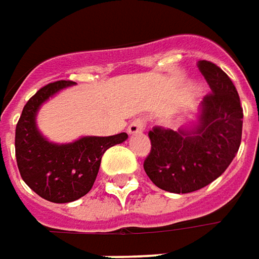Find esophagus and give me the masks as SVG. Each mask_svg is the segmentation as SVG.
<instances>
[{
    "label": "esophagus",
    "mask_w": 259,
    "mask_h": 259,
    "mask_svg": "<svg viewBox=\"0 0 259 259\" xmlns=\"http://www.w3.org/2000/svg\"><path fill=\"white\" fill-rule=\"evenodd\" d=\"M145 130V119L144 118H137L128 125V134L135 135V134H141Z\"/></svg>",
    "instance_id": "esophagus-1"
}]
</instances>
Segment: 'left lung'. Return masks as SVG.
<instances>
[{"label": "left lung", "mask_w": 259, "mask_h": 259, "mask_svg": "<svg viewBox=\"0 0 259 259\" xmlns=\"http://www.w3.org/2000/svg\"><path fill=\"white\" fill-rule=\"evenodd\" d=\"M212 93L199 104L191 125L178 131L155 126L150 131L151 152L144 169L158 188L188 194L206 187L228 168L242 135V107L235 87L220 67L198 61Z\"/></svg>", "instance_id": "left-lung-1"}]
</instances>
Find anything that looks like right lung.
<instances>
[{
    "label": "right lung",
    "instance_id": "right-lung-1",
    "mask_svg": "<svg viewBox=\"0 0 259 259\" xmlns=\"http://www.w3.org/2000/svg\"><path fill=\"white\" fill-rule=\"evenodd\" d=\"M75 85L57 81L42 87L22 109L15 130V157L24 182L41 198L65 204L93 188L104 152L124 142L126 133L111 137L87 135L67 144L48 141L36 126L41 105L61 90Z\"/></svg>",
    "mask_w": 259,
    "mask_h": 259
}]
</instances>
